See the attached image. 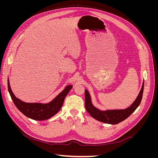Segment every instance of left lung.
<instances>
[{"instance_id":"8db88e82","label":"left lung","mask_w":158,"mask_h":158,"mask_svg":"<svg viewBox=\"0 0 158 158\" xmlns=\"http://www.w3.org/2000/svg\"><path fill=\"white\" fill-rule=\"evenodd\" d=\"M144 82L142 84L140 92L136 100L131 106L125 109L120 110H107V111H100L95 108L91 102L90 95L87 89L85 90V107L91 116L97 120L108 124L115 125L128 118L139 106L142 101L143 91H144Z\"/></svg>"}]
</instances>
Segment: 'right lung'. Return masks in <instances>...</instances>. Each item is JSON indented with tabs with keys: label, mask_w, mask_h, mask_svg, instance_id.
Listing matches in <instances>:
<instances>
[{
	"label": "right lung",
	"mask_w": 158,
	"mask_h": 158,
	"mask_svg": "<svg viewBox=\"0 0 158 158\" xmlns=\"http://www.w3.org/2000/svg\"><path fill=\"white\" fill-rule=\"evenodd\" d=\"M72 88L73 86L71 85L66 86L63 92L49 103H31L22 102L20 99L17 98L13 94L9 84V80H8V92L16 107L26 117L37 121L46 120L58 113L63 106L65 97Z\"/></svg>",
	"instance_id": "1"
}]
</instances>
